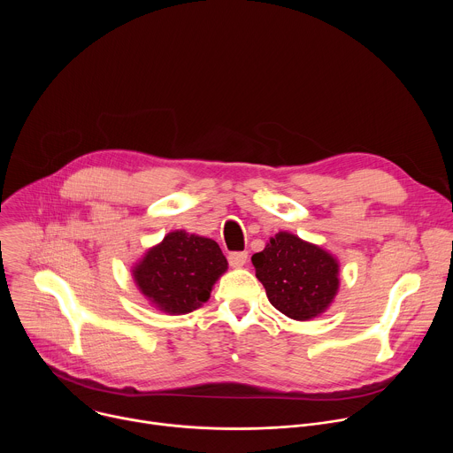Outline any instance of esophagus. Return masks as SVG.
<instances>
[{
    "label": "esophagus",
    "instance_id": "34e87169",
    "mask_svg": "<svg viewBox=\"0 0 453 453\" xmlns=\"http://www.w3.org/2000/svg\"><path fill=\"white\" fill-rule=\"evenodd\" d=\"M227 260H229V265H231L233 269H240V267H243L245 262H247V252H229Z\"/></svg>",
    "mask_w": 453,
    "mask_h": 453
}]
</instances>
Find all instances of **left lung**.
Wrapping results in <instances>:
<instances>
[{"mask_svg":"<svg viewBox=\"0 0 453 453\" xmlns=\"http://www.w3.org/2000/svg\"><path fill=\"white\" fill-rule=\"evenodd\" d=\"M250 260L271 304L294 320L325 313L341 287L337 257L288 231L271 236Z\"/></svg>","mask_w":453,"mask_h":453,"instance_id":"obj_1","label":"left lung"}]
</instances>
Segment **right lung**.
<instances>
[{
    "label": "right lung",
    "mask_w": 453,
    "mask_h": 453,
    "mask_svg": "<svg viewBox=\"0 0 453 453\" xmlns=\"http://www.w3.org/2000/svg\"><path fill=\"white\" fill-rule=\"evenodd\" d=\"M226 271L227 260L215 240L177 229L143 254L133 278L154 308L182 315L210 299Z\"/></svg>",
    "instance_id": "obj_1"
}]
</instances>
